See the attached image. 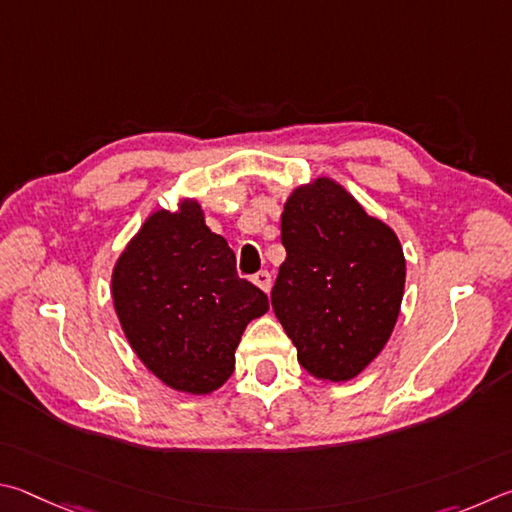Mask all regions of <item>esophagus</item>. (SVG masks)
<instances>
[{
	"instance_id": "esophagus-1",
	"label": "esophagus",
	"mask_w": 512,
	"mask_h": 512,
	"mask_svg": "<svg viewBox=\"0 0 512 512\" xmlns=\"http://www.w3.org/2000/svg\"><path fill=\"white\" fill-rule=\"evenodd\" d=\"M254 285H258V288H261L265 294L270 292V288H272V274L270 272H258V274H254Z\"/></svg>"
}]
</instances>
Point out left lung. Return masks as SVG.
Masks as SVG:
<instances>
[{
  "mask_svg": "<svg viewBox=\"0 0 512 512\" xmlns=\"http://www.w3.org/2000/svg\"><path fill=\"white\" fill-rule=\"evenodd\" d=\"M281 242L272 308L299 364L321 382L357 378L400 315L407 263L396 231L333 177H317L285 200Z\"/></svg>",
  "mask_w": 512,
  "mask_h": 512,
  "instance_id": "8db88e82",
  "label": "left lung"
}]
</instances>
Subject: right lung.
<instances>
[{
  "label": "right lung",
  "instance_id": "1",
  "mask_svg": "<svg viewBox=\"0 0 512 512\" xmlns=\"http://www.w3.org/2000/svg\"><path fill=\"white\" fill-rule=\"evenodd\" d=\"M110 290L143 366L188 396H209L231 378L247 324L270 310L256 285L238 279L229 242L206 227L195 197L143 220L116 258Z\"/></svg>",
  "mask_w": 512,
  "mask_h": 512
}]
</instances>
